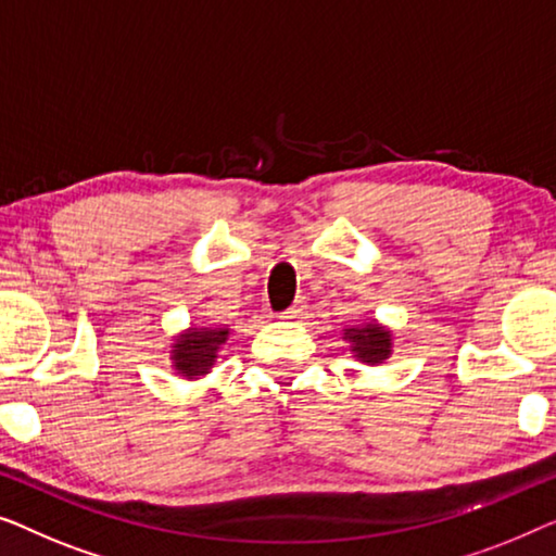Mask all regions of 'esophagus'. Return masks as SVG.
<instances>
[{
    "label": "esophagus",
    "mask_w": 556,
    "mask_h": 556,
    "mask_svg": "<svg viewBox=\"0 0 556 556\" xmlns=\"http://www.w3.org/2000/svg\"><path fill=\"white\" fill-rule=\"evenodd\" d=\"M304 309H307V304L300 300L296 304H292V307H289L287 312H281V317H285V319H300L304 315Z\"/></svg>",
    "instance_id": "34e87169"
}]
</instances>
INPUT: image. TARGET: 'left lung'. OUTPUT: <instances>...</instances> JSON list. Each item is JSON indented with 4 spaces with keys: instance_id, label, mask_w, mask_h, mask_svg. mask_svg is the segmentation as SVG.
<instances>
[{
    "instance_id": "left-lung-1",
    "label": "left lung",
    "mask_w": 556,
    "mask_h": 556,
    "mask_svg": "<svg viewBox=\"0 0 556 556\" xmlns=\"http://www.w3.org/2000/svg\"><path fill=\"white\" fill-rule=\"evenodd\" d=\"M345 340L350 342V353H353L359 363L378 365L393 355V334L388 327L378 323H365L359 327H345L342 330Z\"/></svg>"
}]
</instances>
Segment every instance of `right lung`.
<instances>
[{
  "label": "right lung",
  "instance_id": "1",
  "mask_svg": "<svg viewBox=\"0 0 556 556\" xmlns=\"http://www.w3.org/2000/svg\"><path fill=\"white\" fill-rule=\"evenodd\" d=\"M229 340V327H189L170 348L174 370L184 378H201L214 367L218 348Z\"/></svg>",
  "mask_w": 556,
  "mask_h": 556
}]
</instances>
